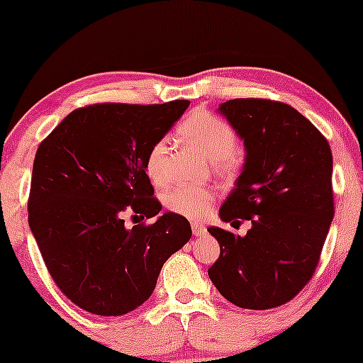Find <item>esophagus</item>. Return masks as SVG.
<instances>
[{
  "mask_svg": "<svg viewBox=\"0 0 363 363\" xmlns=\"http://www.w3.org/2000/svg\"><path fill=\"white\" fill-rule=\"evenodd\" d=\"M191 230L195 236H205V233H206V228L203 226L201 223H191Z\"/></svg>",
  "mask_w": 363,
  "mask_h": 363,
  "instance_id": "1",
  "label": "esophagus"
}]
</instances>
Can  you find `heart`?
I'll use <instances>...</instances> for the list:
<instances>
[{"label":"heart","mask_w":363,"mask_h":363,"mask_svg":"<svg viewBox=\"0 0 363 363\" xmlns=\"http://www.w3.org/2000/svg\"><path fill=\"white\" fill-rule=\"evenodd\" d=\"M178 137L183 142L198 148L208 160L215 162L221 173H231L240 167L236 153L238 135L225 121L206 111H193L178 127ZM167 142L157 140L148 148L145 157V173L152 183L162 185L167 182L165 170ZM215 201V193L210 188L177 185L165 195V205L175 215L188 220H201L210 211Z\"/></svg>","instance_id":"1"}]
</instances>
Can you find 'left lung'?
<instances>
[{
  "instance_id": "1",
  "label": "left lung",
  "mask_w": 363,
  "mask_h": 363,
  "mask_svg": "<svg viewBox=\"0 0 363 363\" xmlns=\"http://www.w3.org/2000/svg\"><path fill=\"white\" fill-rule=\"evenodd\" d=\"M218 112L246 150L220 216L251 228L245 236L208 228L220 242L208 276L235 306L272 309L299 294L319 264L334 218L332 152L315 125L284 102L233 99Z\"/></svg>"
}]
</instances>
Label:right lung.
<instances>
[{
    "instance_id": "right-lung-1",
    "label": "right lung",
    "mask_w": 363,
    "mask_h": 363,
    "mask_svg": "<svg viewBox=\"0 0 363 363\" xmlns=\"http://www.w3.org/2000/svg\"><path fill=\"white\" fill-rule=\"evenodd\" d=\"M190 106L94 104L72 111L36 152L28 221L62 294L97 315H122L155 289L163 262L190 241L185 216L127 230L123 213L162 210L145 173L148 148Z\"/></svg>"
}]
</instances>
